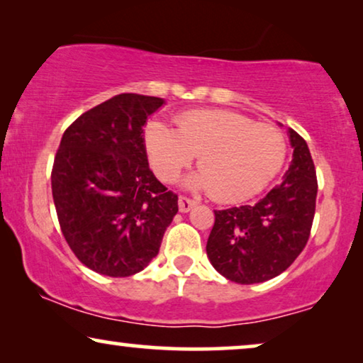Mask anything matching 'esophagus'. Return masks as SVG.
I'll list each match as a JSON object with an SVG mask.
<instances>
[{
    "label": "esophagus",
    "instance_id": "obj_1",
    "mask_svg": "<svg viewBox=\"0 0 363 363\" xmlns=\"http://www.w3.org/2000/svg\"><path fill=\"white\" fill-rule=\"evenodd\" d=\"M177 204H179V211H181V212H189L192 207L197 204V202L189 199V197H186V196H181V197H179Z\"/></svg>",
    "mask_w": 363,
    "mask_h": 363
}]
</instances>
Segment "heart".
<instances>
[{
    "label": "heart",
    "mask_w": 363,
    "mask_h": 363,
    "mask_svg": "<svg viewBox=\"0 0 363 363\" xmlns=\"http://www.w3.org/2000/svg\"><path fill=\"white\" fill-rule=\"evenodd\" d=\"M177 131L162 121L144 129L152 171L171 182L197 154L199 172L187 186L209 191L219 202H240L262 192L284 167L286 136L277 128L222 109H194L176 118Z\"/></svg>",
    "instance_id": "heart-1"
}]
</instances>
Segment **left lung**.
<instances>
[{"mask_svg":"<svg viewBox=\"0 0 363 363\" xmlns=\"http://www.w3.org/2000/svg\"><path fill=\"white\" fill-rule=\"evenodd\" d=\"M292 162L282 182L254 206L214 211L207 257L220 275L238 284L277 277L306 247L317 199V176L302 136L289 129Z\"/></svg>","mask_w":363,"mask_h":363,"instance_id":"1","label":"left lung"}]
</instances>
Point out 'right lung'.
I'll return each mask as SVG.
<instances>
[{
    "instance_id": "1",
    "label": "right lung",
    "mask_w": 363,
    "mask_h": 363,
    "mask_svg": "<svg viewBox=\"0 0 363 363\" xmlns=\"http://www.w3.org/2000/svg\"><path fill=\"white\" fill-rule=\"evenodd\" d=\"M164 104L124 93L81 114L62 134L51 172L67 245L94 272L129 277L156 257L177 196L149 169L144 124Z\"/></svg>"
}]
</instances>
